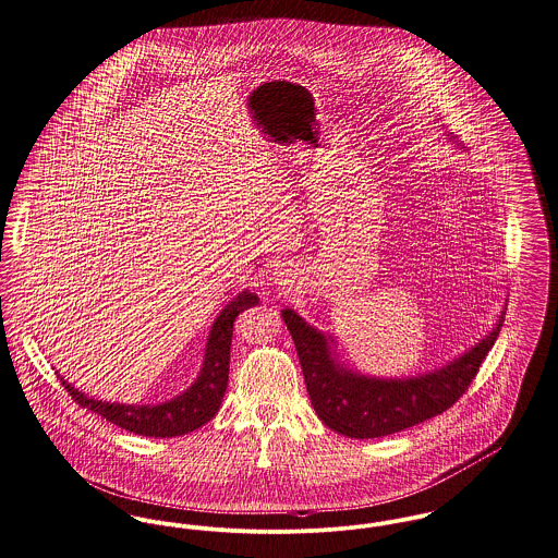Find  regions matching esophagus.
<instances>
[{
    "instance_id": "obj_1",
    "label": "esophagus",
    "mask_w": 558,
    "mask_h": 558,
    "mask_svg": "<svg viewBox=\"0 0 558 558\" xmlns=\"http://www.w3.org/2000/svg\"><path fill=\"white\" fill-rule=\"evenodd\" d=\"M274 282H276L280 289H291V284H293V278H291L289 269H284V267H278V269L274 271Z\"/></svg>"
}]
</instances>
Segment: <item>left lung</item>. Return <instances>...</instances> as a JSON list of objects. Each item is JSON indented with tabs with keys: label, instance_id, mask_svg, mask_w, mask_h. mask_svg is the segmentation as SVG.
<instances>
[{
	"label": "left lung",
	"instance_id": "1",
	"mask_svg": "<svg viewBox=\"0 0 558 558\" xmlns=\"http://www.w3.org/2000/svg\"><path fill=\"white\" fill-rule=\"evenodd\" d=\"M446 135L459 146L452 133ZM504 314L506 307L493 329L472 348L441 367L408 378H380L348 367L336 350L338 340L305 323L293 307L282 310V320L295 342L303 380L318 418L345 437L372 439L446 412L472 385L480 363L501 331Z\"/></svg>",
	"mask_w": 558,
	"mask_h": 558
}]
</instances>
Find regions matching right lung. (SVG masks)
<instances>
[{"instance_id": "add662e5", "label": "right lung", "mask_w": 558, "mask_h": 558, "mask_svg": "<svg viewBox=\"0 0 558 558\" xmlns=\"http://www.w3.org/2000/svg\"><path fill=\"white\" fill-rule=\"evenodd\" d=\"M258 305L257 293L242 291L225 305V310L216 316L210 329L204 363L195 378V383L163 403H112L95 397H86L83 390L74 388L68 380L59 378L61 385L74 397L78 405L99 414L121 429L131 430L135 435L146 437H175L204 427L210 418H215L227 383H229V350L233 336V320L240 312Z\"/></svg>"}]
</instances>
